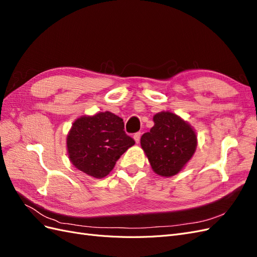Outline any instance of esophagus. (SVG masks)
Masks as SVG:
<instances>
[{
    "label": "esophagus",
    "instance_id": "1",
    "mask_svg": "<svg viewBox=\"0 0 257 257\" xmlns=\"http://www.w3.org/2000/svg\"><path fill=\"white\" fill-rule=\"evenodd\" d=\"M141 136H142L141 132H137V133L134 134V139H135V142H136L137 144H138L139 142H141Z\"/></svg>",
    "mask_w": 257,
    "mask_h": 257
}]
</instances>
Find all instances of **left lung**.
Segmentation results:
<instances>
[{"label": "left lung", "instance_id": "left-lung-1", "mask_svg": "<svg viewBox=\"0 0 257 257\" xmlns=\"http://www.w3.org/2000/svg\"><path fill=\"white\" fill-rule=\"evenodd\" d=\"M154 126L142 136L141 145L154 173L162 177L178 174L193 157L197 138L189 123L163 111L153 116Z\"/></svg>", "mask_w": 257, "mask_h": 257}]
</instances>
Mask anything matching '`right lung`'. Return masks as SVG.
<instances>
[{
    "label": "right lung",
    "instance_id": "add662e5",
    "mask_svg": "<svg viewBox=\"0 0 257 257\" xmlns=\"http://www.w3.org/2000/svg\"><path fill=\"white\" fill-rule=\"evenodd\" d=\"M73 165L94 178H104L135 141L124 132L120 116L109 111L77 119L67 135Z\"/></svg>",
    "mask_w": 257,
    "mask_h": 257
}]
</instances>
